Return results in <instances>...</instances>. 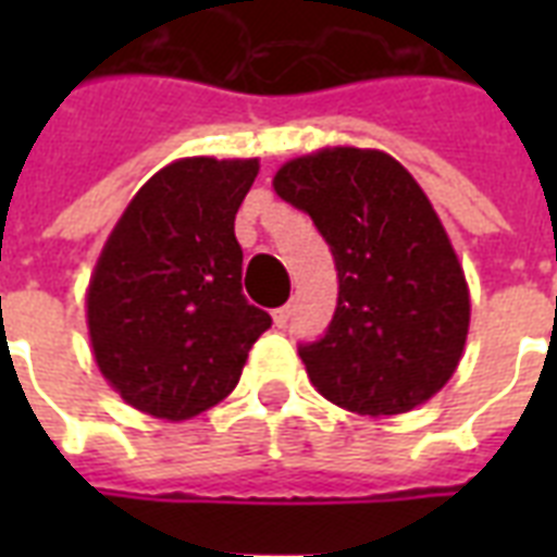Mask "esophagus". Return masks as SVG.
Segmentation results:
<instances>
[{"label":"esophagus","instance_id":"1","mask_svg":"<svg viewBox=\"0 0 557 557\" xmlns=\"http://www.w3.org/2000/svg\"><path fill=\"white\" fill-rule=\"evenodd\" d=\"M292 312H295L292 306H280V309H274V326H280V330H283V326H288V321H292Z\"/></svg>","mask_w":557,"mask_h":557}]
</instances>
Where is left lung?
Returning <instances> with one entry per match:
<instances>
[{"label": "left lung", "instance_id": "1", "mask_svg": "<svg viewBox=\"0 0 557 557\" xmlns=\"http://www.w3.org/2000/svg\"><path fill=\"white\" fill-rule=\"evenodd\" d=\"M274 190L312 216L338 269L332 323L297 347L318 393L358 416L407 413L440 393L471 300L416 178L387 152L332 147L283 164Z\"/></svg>", "mask_w": 557, "mask_h": 557}]
</instances>
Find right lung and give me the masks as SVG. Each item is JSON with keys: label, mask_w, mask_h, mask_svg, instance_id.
<instances>
[{"label": "right lung", "mask_w": 557, "mask_h": 557, "mask_svg": "<svg viewBox=\"0 0 557 557\" xmlns=\"http://www.w3.org/2000/svg\"><path fill=\"white\" fill-rule=\"evenodd\" d=\"M257 159H182L135 193L91 274L89 338L126 405L182 422L236 387L271 314L243 295L234 219Z\"/></svg>", "instance_id": "1"}]
</instances>
